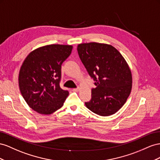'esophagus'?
Listing matches in <instances>:
<instances>
[{
    "mask_svg": "<svg viewBox=\"0 0 160 160\" xmlns=\"http://www.w3.org/2000/svg\"><path fill=\"white\" fill-rule=\"evenodd\" d=\"M78 90H79V88L78 87L72 89V91H74V92H78Z\"/></svg>",
    "mask_w": 160,
    "mask_h": 160,
    "instance_id": "34e87169",
    "label": "esophagus"
}]
</instances>
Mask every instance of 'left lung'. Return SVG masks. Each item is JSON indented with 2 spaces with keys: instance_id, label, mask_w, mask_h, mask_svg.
<instances>
[{
  "instance_id": "1",
  "label": "left lung",
  "mask_w": 160,
  "mask_h": 160,
  "mask_svg": "<svg viewBox=\"0 0 160 160\" xmlns=\"http://www.w3.org/2000/svg\"><path fill=\"white\" fill-rule=\"evenodd\" d=\"M78 53L94 80L92 97L85 104L100 116H109L124 105L131 93L132 76L124 58L111 45L88 43L78 45Z\"/></svg>"
}]
</instances>
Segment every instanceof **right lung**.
<instances>
[{
    "instance_id": "right-lung-1",
    "label": "right lung",
    "mask_w": 160,
    "mask_h": 160,
    "mask_svg": "<svg viewBox=\"0 0 160 160\" xmlns=\"http://www.w3.org/2000/svg\"><path fill=\"white\" fill-rule=\"evenodd\" d=\"M72 50V45H49L35 49L25 58L19 85L22 97L33 110L49 115L63 106L69 92L60 87L61 68Z\"/></svg>"
}]
</instances>
